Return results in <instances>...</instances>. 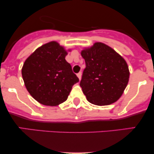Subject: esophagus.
<instances>
[{
	"label": "esophagus",
	"mask_w": 154,
	"mask_h": 154,
	"mask_svg": "<svg viewBox=\"0 0 154 154\" xmlns=\"http://www.w3.org/2000/svg\"><path fill=\"white\" fill-rule=\"evenodd\" d=\"M77 76L78 77V78L79 80L81 79V77H82V72H79V73L77 74Z\"/></svg>",
	"instance_id": "obj_1"
}]
</instances>
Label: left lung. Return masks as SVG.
<instances>
[{"instance_id": "1", "label": "left lung", "mask_w": 154, "mask_h": 154, "mask_svg": "<svg viewBox=\"0 0 154 154\" xmlns=\"http://www.w3.org/2000/svg\"><path fill=\"white\" fill-rule=\"evenodd\" d=\"M85 61L80 87L90 103L107 106L119 99L130 71L126 61L109 45L97 42L81 51Z\"/></svg>"}]
</instances>
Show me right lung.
Segmentation results:
<instances>
[{
    "instance_id": "right-lung-1",
    "label": "right lung",
    "mask_w": 154,
    "mask_h": 154,
    "mask_svg": "<svg viewBox=\"0 0 154 154\" xmlns=\"http://www.w3.org/2000/svg\"><path fill=\"white\" fill-rule=\"evenodd\" d=\"M67 54L59 43L51 41L37 48L24 61L22 69L24 85L40 103L50 106L62 103L72 86L79 82L65 59Z\"/></svg>"
}]
</instances>
